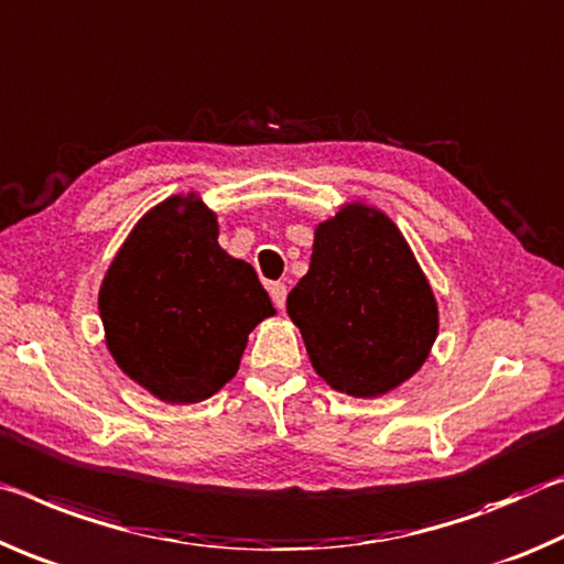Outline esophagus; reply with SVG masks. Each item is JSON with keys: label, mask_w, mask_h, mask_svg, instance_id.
I'll use <instances>...</instances> for the list:
<instances>
[{"label": "esophagus", "mask_w": 564, "mask_h": 564, "mask_svg": "<svg viewBox=\"0 0 564 564\" xmlns=\"http://www.w3.org/2000/svg\"><path fill=\"white\" fill-rule=\"evenodd\" d=\"M270 294H272V302L276 307H284V300H288V284L284 282H272L270 284Z\"/></svg>", "instance_id": "obj_1"}]
</instances>
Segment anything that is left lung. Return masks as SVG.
<instances>
[{
    "label": "left lung",
    "mask_w": 564,
    "mask_h": 564,
    "mask_svg": "<svg viewBox=\"0 0 564 564\" xmlns=\"http://www.w3.org/2000/svg\"><path fill=\"white\" fill-rule=\"evenodd\" d=\"M288 315L322 380L362 400L410 380L440 327L435 294L408 239L362 202L317 225Z\"/></svg>",
    "instance_id": "8db88e82"
}]
</instances>
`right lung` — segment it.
Here are the masks:
<instances>
[{
  "label": "right lung",
  "mask_w": 564,
  "mask_h": 564,
  "mask_svg": "<svg viewBox=\"0 0 564 564\" xmlns=\"http://www.w3.org/2000/svg\"><path fill=\"white\" fill-rule=\"evenodd\" d=\"M217 237V215L197 195L164 199L137 221L99 288L107 349L162 402L195 404L221 390L249 332L274 315L252 264Z\"/></svg>",
  "instance_id": "obj_1"
}]
</instances>
